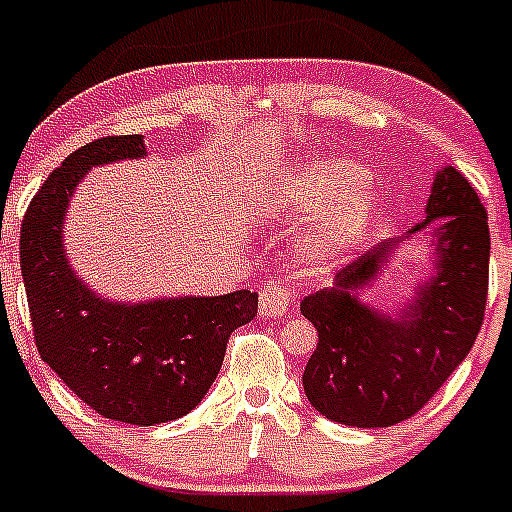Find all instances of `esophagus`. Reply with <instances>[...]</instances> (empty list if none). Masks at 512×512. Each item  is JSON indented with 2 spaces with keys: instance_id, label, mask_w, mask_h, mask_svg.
Listing matches in <instances>:
<instances>
[{
  "instance_id": "34e87169",
  "label": "esophagus",
  "mask_w": 512,
  "mask_h": 512,
  "mask_svg": "<svg viewBox=\"0 0 512 512\" xmlns=\"http://www.w3.org/2000/svg\"><path fill=\"white\" fill-rule=\"evenodd\" d=\"M289 297H292V287H289L287 282H270V285L260 292V314L265 319L282 317L289 309Z\"/></svg>"
}]
</instances>
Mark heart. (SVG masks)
<instances>
[{
	"instance_id": "heart-1",
	"label": "heart",
	"mask_w": 512,
	"mask_h": 512,
	"mask_svg": "<svg viewBox=\"0 0 512 512\" xmlns=\"http://www.w3.org/2000/svg\"><path fill=\"white\" fill-rule=\"evenodd\" d=\"M381 188L347 158H309L272 188L270 205L287 220L320 218L304 232L309 262L337 267L352 257L379 213Z\"/></svg>"
}]
</instances>
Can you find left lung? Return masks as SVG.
Segmentation results:
<instances>
[{"label": "left lung", "mask_w": 512, "mask_h": 512, "mask_svg": "<svg viewBox=\"0 0 512 512\" xmlns=\"http://www.w3.org/2000/svg\"><path fill=\"white\" fill-rule=\"evenodd\" d=\"M446 218L433 235L436 272L396 317L356 294L376 282L394 240L374 247L334 277V287L302 299L319 342L302 384L309 404L344 426L384 428L421 411L466 359L488 299V213L473 185L453 165L438 170L421 232Z\"/></svg>", "instance_id": "left-lung-1"}]
</instances>
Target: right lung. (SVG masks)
Wrapping results in <instances>:
<instances>
[{
    "instance_id": "1",
    "label": "right lung",
    "mask_w": 512,
    "mask_h": 512,
    "mask_svg": "<svg viewBox=\"0 0 512 512\" xmlns=\"http://www.w3.org/2000/svg\"><path fill=\"white\" fill-rule=\"evenodd\" d=\"M141 156L143 136H106L71 153L29 203L19 257L41 359L96 414L153 426L203 401L230 334L255 319L257 294L123 304L76 277L64 250V213L76 185L94 165Z\"/></svg>"
}]
</instances>
